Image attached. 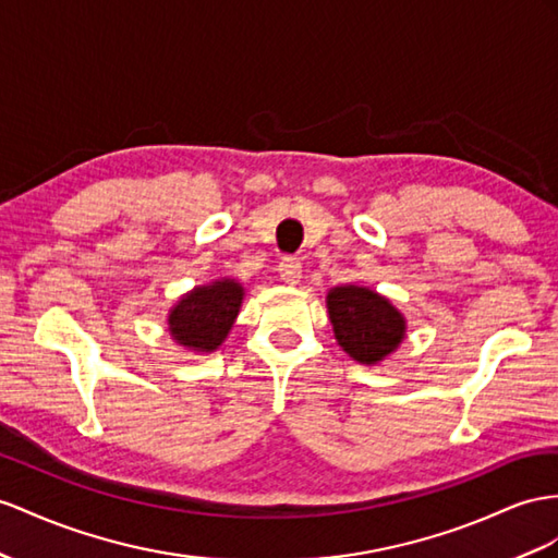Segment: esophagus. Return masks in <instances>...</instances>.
Here are the masks:
<instances>
[{"label":"esophagus","mask_w":558,"mask_h":558,"mask_svg":"<svg viewBox=\"0 0 558 558\" xmlns=\"http://www.w3.org/2000/svg\"><path fill=\"white\" fill-rule=\"evenodd\" d=\"M278 274L282 282L296 284L299 278H302V262L294 259V256H282V262L278 264Z\"/></svg>","instance_id":"34e87169"}]
</instances>
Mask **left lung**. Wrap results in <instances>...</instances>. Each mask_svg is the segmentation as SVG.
Wrapping results in <instances>:
<instances>
[{
    "label": "left lung",
    "mask_w": 558,
    "mask_h": 558,
    "mask_svg": "<svg viewBox=\"0 0 558 558\" xmlns=\"http://www.w3.org/2000/svg\"><path fill=\"white\" fill-rule=\"evenodd\" d=\"M337 344L361 365H379L403 344L408 320L387 296L363 284H337L325 296Z\"/></svg>",
    "instance_id": "1"
}]
</instances>
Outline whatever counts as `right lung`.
Returning <instances> with one entry per match:
<instances>
[{
	"label": "right lung",
	"instance_id": "1",
	"mask_svg": "<svg viewBox=\"0 0 558 558\" xmlns=\"http://www.w3.org/2000/svg\"><path fill=\"white\" fill-rule=\"evenodd\" d=\"M242 299L245 288L235 278L197 284L167 313L171 341L191 353H214L231 335Z\"/></svg>",
	"mask_w": 558,
	"mask_h": 558
}]
</instances>
